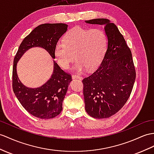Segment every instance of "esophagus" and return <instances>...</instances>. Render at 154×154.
I'll list each match as a JSON object with an SVG mask.
<instances>
[{
	"instance_id": "34e87169",
	"label": "esophagus",
	"mask_w": 154,
	"mask_h": 154,
	"mask_svg": "<svg viewBox=\"0 0 154 154\" xmlns=\"http://www.w3.org/2000/svg\"><path fill=\"white\" fill-rule=\"evenodd\" d=\"M72 78H73V79H76H76H80V80L82 79V77L81 76H79V75L74 74L72 76Z\"/></svg>"
}]
</instances>
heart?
<instances>
[{
  "label": "heart",
  "mask_w": 154,
  "mask_h": 154,
  "mask_svg": "<svg viewBox=\"0 0 154 154\" xmlns=\"http://www.w3.org/2000/svg\"><path fill=\"white\" fill-rule=\"evenodd\" d=\"M106 46L107 36L103 30L76 27L66 35L65 42L59 41L55 44L54 55L63 69H68L76 57L73 70H91L102 61Z\"/></svg>",
  "instance_id": "obj_1"
}]
</instances>
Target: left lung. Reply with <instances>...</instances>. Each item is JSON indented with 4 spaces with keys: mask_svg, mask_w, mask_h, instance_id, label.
<instances>
[{
    "mask_svg": "<svg viewBox=\"0 0 154 154\" xmlns=\"http://www.w3.org/2000/svg\"><path fill=\"white\" fill-rule=\"evenodd\" d=\"M104 25L106 51L94 72L84 78L85 109L93 118H107L122 109L128 100L136 78L132 54L116 25L107 19L85 21Z\"/></svg>",
    "mask_w": 154,
    "mask_h": 154,
    "instance_id": "left-lung-1",
    "label": "left lung"
}]
</instances>
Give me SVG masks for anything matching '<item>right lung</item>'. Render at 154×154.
<instances>
[{
	"label": "right lung",
	"mask_w": 154,
	"mask_h": 154,
	"mask_svg": "<svg viewBox=\"0 0 154 154\" xmlns=\"http://www.w3.org/2000/svg\"><path fill=\"white\" fill-rule=\"evenodd\" d=\"M65 23L38 25L22 41L14 60L12 88L15 95L25 109L40 119L54 118L61 113L63 101L72 80L70 74L63 71L54 61V71L46 83L37 88H29L21 83L17 75V63L25 51L33 47L45 49L55 59L54 49L61 36L66 32Z\"/></svg>",
	"instance_id": "add662e5"
}]
</instances>
